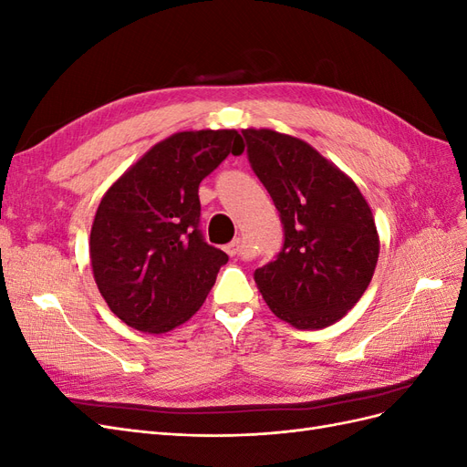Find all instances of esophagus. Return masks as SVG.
<instances>
[{
  "label": "esophagus",
  "instance_id": "34e87169",
  "mask_svg": "<svg viewBox=\"0 0 467 467\" xmlns=\"http://www.w3.org/2000/svg\"><path fill=\"white\" fill-rule=\"evenodd\" d=\"M223 249H225V253H228V255H230V257H234V259H237V257H245V244H244V239H242V237L234 239V242L225 245Z\"/></svg>",
  "mask_w": 467,
  "mask_h": 467
}]
</instances>
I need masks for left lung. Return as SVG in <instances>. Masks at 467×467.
Returning <instances> with one entry per match:
<instances>
[{"instance_id":"left-lung-1","label":"left lung","mask_w":467,"mask_h":467,"mask_svg":"<svg viewBox=\"0 0 467 467\" xmlns=\"http://www.w3.org/2000/svg\"><path fill=\"white\" fill-rule=\"evenodd\" d=\"M253 171L280 212L285 245L255 271L271 312L296 329L341 319L368 288L379 255L372 210L355 181L300 138L242 130Z\"/></svg>"}]
</instances>
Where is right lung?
<instances>
[{
	"label": "right lung",
	"instance_id": "obj_1",
	"mask_svg": "<svg viewBox=\"0 0 467 467\" xmlns=\"http://www.w3.org/2000/svg\"><path fill=\"white\" fill-rule=\"evenodd\" d=\"M237 130L177 132L148 150L105 192L91 225L89 257L110 312L144 333H167L204 304L222 249L199 230V185L230 153Z\"/></svg>",
	"mask_w": 467,
	"mask_h": 467
}]
</instances>
